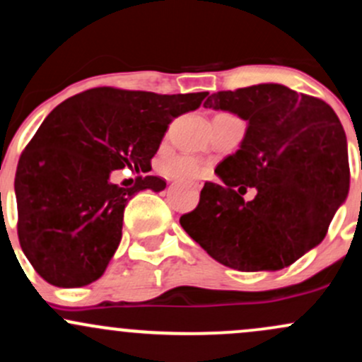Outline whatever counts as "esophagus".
<instances>
[{
  "mask_svg": "<svg viewBox=\"0 0 362 362\" xmlns=\"http://www.w3.org/2000/svg\"><path fill=\"white\" fill-rule=\"evenodd\" d=\"M192 186H193V188H195V189H200V188H202V182L193 181V182H192Z\"/></svg>",
  "mask_w": 362,
  "mask_h": 362,
  "instance_id": "obj_1",
  "label": "esophagus"
}]
</instances>
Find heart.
<instances>
[{"mask_svg": "<svg viewBox=\"0 0 362 362\" xmlns=\"http://www.w3.org/2000/svg\"><path fill=\"white\" fill-rule=\"evenodd\" d=\"M162 173L177 181H192L205 174V164L193 155H176L162 162Z\"/></svg>", "mask_w": 362, "mask_h": 362, "instance_id": "heart-1", "label": "heart"}]
</instances>
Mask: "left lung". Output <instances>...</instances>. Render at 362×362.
<instances>
[{"mask_svg":"<svg viewBox=\"0 0 362 362\" xmlns=\"http://www.w3.org/2000/svg\"><path fill=\"white\" fill-rule=\"evenodd\" d=\"M205 108L247 120L235 153L207 181L182 229L238 271H278L322 242L349 195L347 138L337 114L314 96L266 83L214 93ZM248 187L256 197L245 202Z\"/></svg>","mask_w":362,"mask_h":362,"instance_id":"obj_1","label":"left lung"}]
</instances>
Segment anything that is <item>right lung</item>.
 <instances>
[{
    "label": "right lung",
    "instance_id": "add662e5",
    "mask_svg": "<svg viewBox=\"0 0 362 362\" xmlns=\"http://www.w3.org/2000/svg\"><path fill=\"white\" fill-rule=\"evenodd\" d=\"M207 95L95 88L49 112L15 174L18 240L42 279L76 288L105 273L122 238L127 202L141 189L165 188L157 176L120 188L112 173L150 170L173 119L197 110Z\"/></svg>",
    "mask_w": 362,
    "mask_h": 362
}]
</instances>
